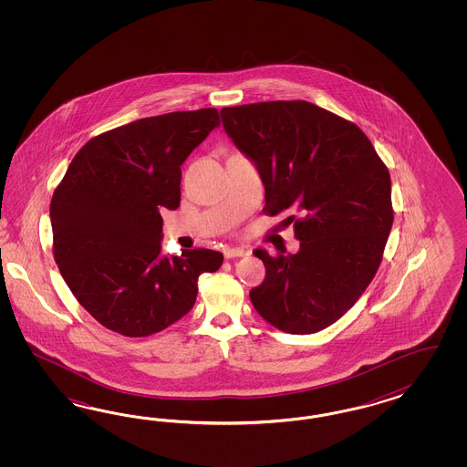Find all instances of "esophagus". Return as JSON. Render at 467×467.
Wrapping results in <instances>:
<instances>
[{"label":"esophagus","instance_id":"esophagus-1","mask_svg":"<svg viewBox=\"0 0 467 467\" xmlns=\"http://www.w3.org/2000/svg\"><path fill=\"white\" fill-rule=\"evenodd\" d=\"M243 254H246L243 248H224V256H226L227 260L229 258H238V256H243Z\"/></svg>","mask_w":467,"mask_h":467}]
</instances>
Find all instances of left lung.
<instances>
[{"label": "left lung", "mask_w": 467, "mask_h": 467, "mask_svg": "<svg viewBox=\"0 0 467 467\" xmlns=\"http://www.w3.org/2000/svg\"><path fill=\"white\" fill-rule=\"evenodd\" d=\"M223 125L260 171L265 215L287 213L296 254L254 250L265 279L254 310L287 334L337 322L380 267L394 223L390 174L363 130L306 100L223 108Z\"/></svg>", "instance_id": "8db88e82"}]
</instances>
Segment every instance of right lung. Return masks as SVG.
<instances>
[{
    "label": "right lung",
    "mask_w": 467,
    "mask_h": 467,
    "mask_svg": "<svg viewBox=\"0 0 467 467\" xmlns=\"http://www.w3.org/2000/svg\"><path fill=\"white\" fill-rule=\"evenodd\" d=\"M213 108L137 119L90 139L51 200L53 254L73 296L100 326L147 337L195 305L198 277L224 256L161 254V211L182 200V164L217 127Z\"/></svg>",
    "instance_id": "1"
}]
</instances>
